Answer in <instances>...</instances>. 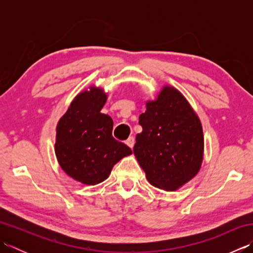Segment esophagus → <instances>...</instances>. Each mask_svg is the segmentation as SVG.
Here are the masks:
<instances>
[{"instance_id":"1","label":"esophagus","mask_w":253,"mask_h":253,"mask_svg":"<svg viewBox=\"0 0 253 253\" xmlns=\"http://www.w3.org/2000/svg\"><path fill=\"white\" fill-rule=\"evenodd\" d=\"M126 144H127L128 147L132 149L133 146H135V138H133V137H129V138H128L127 140H126Z\"/></svg>"}]
</instances>
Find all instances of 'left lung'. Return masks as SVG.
I'll use <instances>...</instances> for the list:
<instances>
[{
	"mask_svg": "<svg viewBox=\"0 0 253 253\" xmlns=\"http://www.w3.org/2000/svg\"><path fill=\"white\" fill-rule=\"evenodd\" d=\"M139 124L142 132L136 136L133 154L150 184L174 191L197 175L203 160L202 126L178 90L165 85L157 100L147 102Z\"/></svg>",
	"mask_w": 253,
	"mask_h": 253,
	"instance_id": "left-lung-1",
	"label": "left lung"
}]
</instances>
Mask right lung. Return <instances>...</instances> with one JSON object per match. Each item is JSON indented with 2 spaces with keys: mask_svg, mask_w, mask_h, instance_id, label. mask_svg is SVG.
Segmentation results:
<instances>
[{
  "mask_svg": "<svg viewBox=\"0 0 253 253\" xmlns=\"http://www.w3.org/2000/svg\"><path fill=\"white\" fill-rule=\"evenodd\" d=\"M106 94L100 88L79 93L56 127L55 154L65 173L84 185L109 177L131 149L112 136L113 120L101 113Z\"/></svg>",
  "mask_w": 253,
  "mask_h": 253,
  "instance_id": "1",
  "label": "right lung"
}]
</instances>
